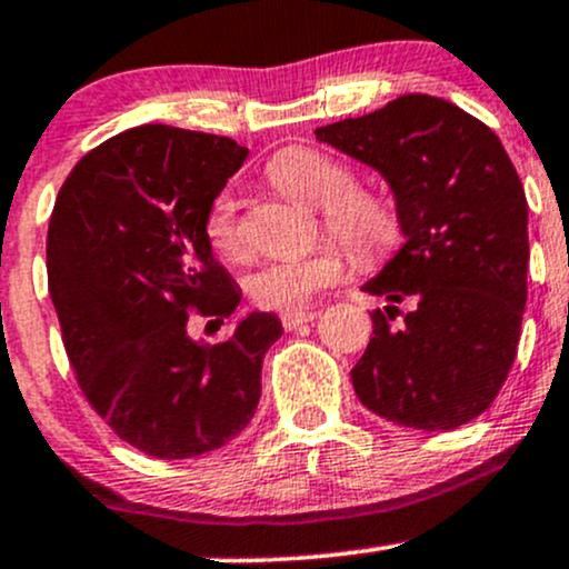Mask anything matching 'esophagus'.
<instances>
[{
  "label": "esophagus",
  "mask_w": 569,
  "mask_h": 569,
  "mask_svg": "<svg viewBox=\"0 0 569 569\" xmlns=\"http://www.w3.org/2000/svg\"><path fill=\"white\" fill-rule=\"evenodd\" d=\"M317 317L315 309H290L282 315V326L287 331H292V328L303 326V322H311Z\"/></svg>",
  "instance_id": "34e87169"
}]
</instances>
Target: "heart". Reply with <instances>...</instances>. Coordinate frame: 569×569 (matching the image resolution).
<instances>
[{
	"label": "heart",
	"instance_id": "b5f03b06",
	"mask_svg": "<svg viewBox=\"0 0 569 569\" xmlns=\"http://www.w3.org/2000/svg\"><path fill=\"white\" fill-rule=\"evenodd\" d=\"M268 179L290 198L322 206L326 222L363 260H375L399 241V213L388 198L356 187L350 170L315 149H284L268 162ZM206 238L219 254L241 260L247 236L233 203L219 198L206 217ZM345 271V254L333 243L301 254H279L260 262L247 279V292L258 307L298 309Z\"/></svg>",
	"mask_w": 569,
	"mask_h": 569
}]
</instances>
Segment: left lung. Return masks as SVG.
<instances>
[{"instance_id": "1", "label": "left lung", "mask_w": 569, "mask_h": 569, "mask_svg": "<svg viewBox=\"0 0 569 569\" xmlns=\"http://www.w3.org/2000/svg\"><path fill=\"white\" fill-rule=\"evenodd\" d=\"M315 136L382 176L405 236L363 284L388 303L371 311L375 336L350 371L360 405L418 431L469 423L507 380L527 307L529 209L502 140L429 94Z\"/></svg>"}]
</instances>
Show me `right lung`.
<instances>
[{
	"label": "right lung",
	"instance_id": "obj_1",
	"mask_svg": "<svg viewBox=\"0 0 569 569\" xmlns=\"http://www.w3.org/2000/svg\"><path fill=\"white\" fill-rule=\"evenodd\" d=\"M247 154L230 138L132 127L72 168L48 224V290L78 385L116 437L164 461L247 429L282 336L271 311H249L222 345L189 336L192 309L222 326L241 303L206 217Z\"/></svg>",
	"mask_w": 569,
	"mask_h": 569
}]
</instances>
